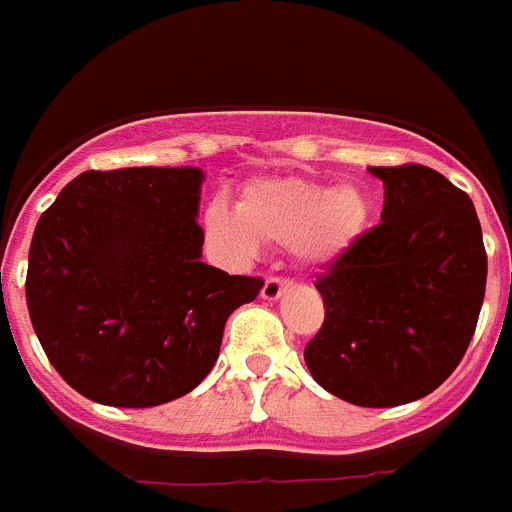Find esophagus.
Wrapping results in <instances>:
<instances>
[{"label": "esophagus", "mask_w": 512, "mask_h": 512, "mask_svg": "<svg viewBox=\"0 0 512 512\" xmlns=\"http://www.w3.org/2000/svg\"><path fill=\"white\" fill-rule=\"evenodd\" d=\"M286 289H291L289 278L268 276V278H265V286H263V299L273 302V299H278V296H281Z\"/></svg>", "instance_id": "1"}]
</instances>
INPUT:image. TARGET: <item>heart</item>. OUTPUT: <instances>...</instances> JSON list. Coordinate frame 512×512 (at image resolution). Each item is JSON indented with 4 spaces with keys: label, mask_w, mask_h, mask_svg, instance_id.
<instances>
[{
    "label": "heart",
    "mask_w": 512,
    "mask_h": 512,
    "mask_svg": "<svg viewBox=\"0 0 512 512\" xmlns=\"http://www.w3.org/2000/svg\"><path fill=\"white\" fill-rule=\"evenodd\" d=\"M367 197L351 187H328L304 176H265L244 184L239 205L213 200L205 229L236 257H255L263 242L294 244L312 263L349 247L367 221Z\"/></svg>",
    "instance_id": "heart-1"
}]
</instances>
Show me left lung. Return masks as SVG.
<instances>
[{
    "label": "left lung",
    "instance_id": "obj_1",
    "mask_svg": "<svg viewBox=\"0 0 512 512\" xmlns=\"http://www.w3.org/2000/svg\"><path fill=\"white\" fill-rule=\"evenodd\" d=\"M382 221L315 281L325 304L304 346L309 375L354 406L388 409L437 390L474 338L487 249L471 197L422 163L372 166Z\"/></svg>",
    "mask_w": 512,
    "mask_h": 512
}]
</instances>
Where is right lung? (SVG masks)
<instances>
[{
    "instance_id": "1",
    "label": "right lung",
    "mask_w": 512,
    "mask_h": 512,
    "mask_svg": "<svg viewBox=\"0 0 512 512\" xmlns=\"http://www.w3.org/2000/svg\"><path fill=\"white\" fill-rule=\"evenodd\" d=\"M200 169L83 171L41 213L25 299L62 380L90 401L148 409L208 377L223 325L260 276L203 263Z\"/></svg>"
}]
</instances>
